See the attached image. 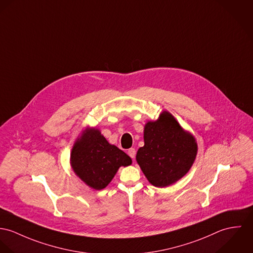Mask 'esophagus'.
Here are the masks:
<instances>
[{"mask_svg": "<svg viewBox=\"0 0 253 253\" xmlns=\"http://www.w3.org/2000/svg\"><path fill=\"white\" fill-rule=\"evenodd\" d=\"M128 155H129L132 159H134L135 156H136V150H135V148H130V149L128 150Z\"/></svg>", "mask_w": 253, "mask_h": 253, "instance_id": "esophagus-1", "label": "esophagus"}]
</instances>
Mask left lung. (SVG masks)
<instances>
[{"instance_id":"left-lung-1","label":"left lung","mask_w":253,"mask_h":253,"mask_svg":"<svg viewBox=\"0 0 253 253\" xmlns=\"http://www.w3.org/2000/svg\"><path fill=\"white\" fill-rule=\"evenodd\" d=\"M143 140L144 145L139 148L136 159L147 180L156 187L176 182L195 161V138L169 112L145 124Z\"/></svg>"}]
</instances>
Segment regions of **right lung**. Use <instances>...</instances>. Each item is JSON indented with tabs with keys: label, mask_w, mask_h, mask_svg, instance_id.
<instances>
[{
	"label": "right lung",
	"mask_w": 253,
	"mask_h": 253,
	"mask_svg": "<svg viewBox=\"0 0 253 253\" xmlns=\"http://www.w3.org/2000/svg\"><path fill=\"white\" fill-rule=\"evenodd\" d=\"M71 164L76 174L93 189L105 188L121 166H129L132 159L111 144L98 129L87 128L75 142Z\"/></svg>",
	"instance_id": "obj_1"
}]
</instances>
